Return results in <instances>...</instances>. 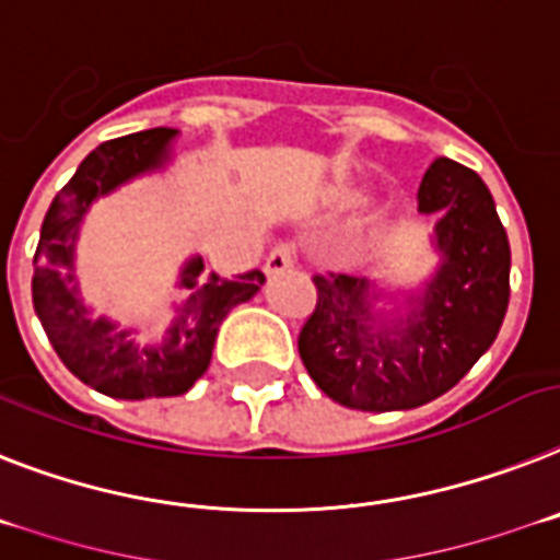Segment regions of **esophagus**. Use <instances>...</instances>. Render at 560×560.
Listing matches in <instances>:
<instances>
[{"label":"esophagus","instance_id":"obj_1","mask_svg":"<svg viewBox=\"0 0 560 560\" xmlns=\"http://www.w3.org/2000/svg\"><path fill=\"white\" fill-rule=\"evenodd\" d=\"M293 265H295L293 244H276L265 261V272L267 276H281V272H288Z\"/></svg>","mask_w":560,"mask_h":560}]
</instances>
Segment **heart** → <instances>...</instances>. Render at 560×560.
Returning <instances> with one entry per match:
<instances>
[{
  "instance_id": "b5f03b06",
  "label": "heart",
  "mask_w": 560,
  "mask_h": 560,
  "mask_svg": "<svg viewBox=\"0 0 560 560\" xmlns=\"http://www.w3.org/2000/svg\"><path fill=\"white\" fill-rule=\"evenodd\" d=\"M338 199H341V205H359V201H361V196H359V192L345 190V192H341V196H338Z\"/></svg>"
}]
</instances>
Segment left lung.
<instances>
[{
  "instance_id": "obj_1",
  "label": "left lung",
  "mask_w": 560,
  "mask_h": 560,
  "mask_svg": "<svg viewBox=\"0 0 560 560\" xmlns=\"http://www.w3.org/2000/svg\"><path fill=\"white\" fill-rule=\"evenodd\" d=\"M418 213H435L441 265L421 295L378 310L368 279L313 276L316 310L299 355L324 396L350 410H412L462 382L495 341L510 304V242L476 171L435 159L418 187Z\"/></svg>"
}]
</instances>
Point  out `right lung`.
<instances>
[{"label":"right lung","instance_id":"right-lung-1","mask_svg":"<svg viewBox=\"0 0 560 560\" xmlns=\"http://www.w3.org/2000/svg\"><path fill=\"white\" fill-rule=\"evenodd\" d=\"M173 136V128L142 130L102 142L88 153L73 178L56 192L33 256V307L56 355L79 382L110 398L142 401L187 393L210 368L215 332L230 310L250 302L265 284V272L258 270L236 279H222L219 272L205 276L201 256H192L178 281L187 290V302L162 341L139 345L130 330L88 316L73 284L79 224L98 196L142 173L159 171L171 159Z\"/></svg>","mask_w":560,"mask_h":560}]
</instances>
